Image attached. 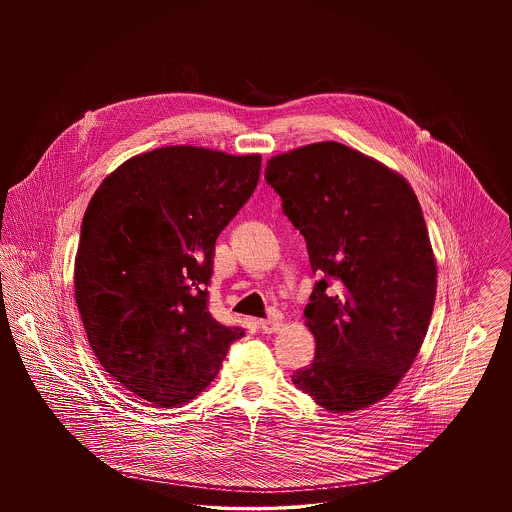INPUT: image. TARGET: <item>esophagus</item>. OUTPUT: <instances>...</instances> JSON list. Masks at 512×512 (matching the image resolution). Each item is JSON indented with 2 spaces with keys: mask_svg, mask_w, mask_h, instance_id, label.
Masks as SVG:
<instances>
[{
  "mask_svg": "<svg viewBox=\"0 0 512 512\" xmlns=\"http://www.w3.org/2000/svg\"><path fill=\"white\" fill-rule=\"evenodd\" d=\"M282 322L278 318H265V320H259V328L263 334H272L276 330H280Z\"/></svg>",
  "mask_w": 512,
  "mask_h": 512,
  "instance_id": "esophagus-1",
  "label": "esophagus"
}]
</instances>
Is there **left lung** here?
<instances>
[{
  "label": "left lung",
  "instance_id": "8db88e82",
  "mask_svg": "<svg viewBox=\"0 0 512 512\" xmlns=\"http://www.w3.org/2000/svg\"><path fill=\"white\" fill-rule=\"evenodd\" d=\"M265 178L317 274L305 307L317 351L295 388L330 413L388 397L411 368L436 301V261L409 182L338 142L268 159Z\"/></svg>",
  "mask_w": 512,
  "mask_h": 512
}]
</instances>
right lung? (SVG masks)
I'll return each mask as SVG.
<instances>
[{"label":"right lung","instance_id":"obj_1","mask_svg":"<svg viewBox=\"0 0 512 512\" xmlns=\"http://www.w3.org/2000/svg\"><path fill=\"white\" fill-rule=\"evenodd\" d=\"M261 155L159 147L111 172L92 197L74 299L99 363L157 407L188 403L244 338L207 309L215 242L259 182Z\"/></svg>","mask_w":512,"mask_h":512}]
</instances>
